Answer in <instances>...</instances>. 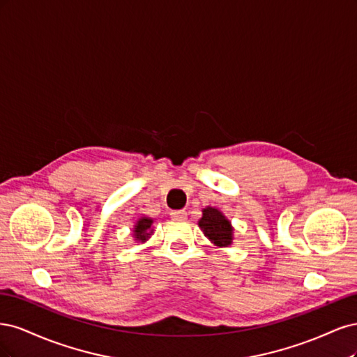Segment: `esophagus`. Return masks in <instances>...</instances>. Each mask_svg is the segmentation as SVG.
Segmentation results:
<instances>
[{
	"mask_svg": "<svg viewBox=\"0 0 357 357\" xmlns=\"http://www.w3.org/2000/svg\"><path fill=\"white\" fill-rule=\"evenodd\" d=\"M171 218L174 220H185L188 218V213L185 210H178V211H172Z\"/></svg>",
	"mask_w": 357,
	"mask_h": 357,
	"instance_id": "esophagus-1",
	"label": "esophagus"
}]
</instances>
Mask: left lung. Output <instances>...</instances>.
<instances>
[{"instance_id":"left-lung-1","label":"left lung","mask_w":357,"mask_h":357,"mask_svg":"<svg viewBox=\"0 0 357 357\" xmlns=\"http://www.w3.org/2000/svg\"><path fill=\"white\" fill-rule=\"evenodd\" d=\"M198 226L214 245L229 247L234 241V226L231 220L211 205L202 208V218L198 220Z\"/></svg>"}]
</instances>
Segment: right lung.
<instances>
[{"label": "right lung", "instance_id": "1", "mask_svg": "<svg viewBox=\"0 0 357 357\" xmlns=\"http://www.w3.org/2000/svg\"><path fill=\"white\" fill-rule=\"evenodd\" d=\"M153 222L155 220L152 218H147V215H142V218L137 219L132 228L135 243H146L150 238V235H153Z\"/></svg>", "mask_w": 357, "mask_h": 357}]
</instances>
